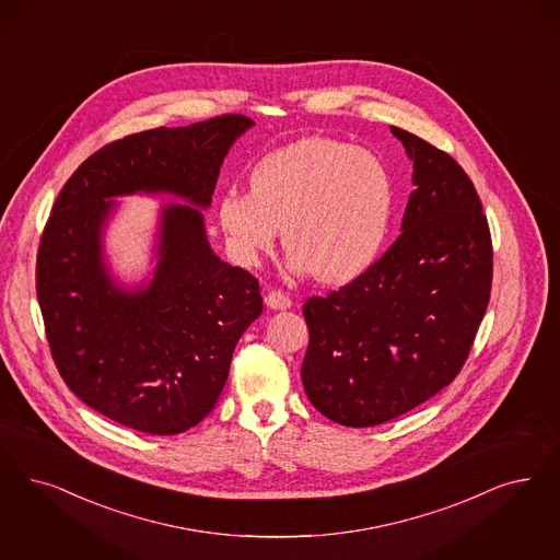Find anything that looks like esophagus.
<instances>
[{"mask_svg":"<svg viewBox=\"0 0 560 560\" xmlns=\"http://www.w3.org/2000/svg\"><path fill=\"white\" fill-rule=\"evenodd\" d=\"M267 306L272 310H288L291 308V300L283 293V291L272 290L267 293L265 298Z\"/></svg>","mask_w":560,"mask_h":560,"instance_id":"obj_1","label":"esophagus"}]
</instances>
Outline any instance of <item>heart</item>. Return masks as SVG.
I'll list each match as a JSON object with an SVG mask.
<instances>
[{
    "label": "heart",
    "mask_w": 560,
    "mask_h": 560,
    "mask_svg": "<svg viewBox=\"0 0 560 560\" xmlns=\"http://www.w3.org/2000/svg\"><path fill=\"white\" fill-rule=\"evenodd\" d=\"M393 217L385 161L364 147L308 136L265 154L250 192L219 200V223L235 258L254 265L283 228L293 272L348 283L376 260Z\"/></svg>",
    "instance_id": "heart-1"
}]
</instances>
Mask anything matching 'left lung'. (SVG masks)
I'll use <instances>...</instances> for the list:
<instances>
[{
    "label": "left lung",
    "instance_id": "8db88e82",
    "mask_svg": "<svg viewBox=\"0 0 560 560\" xmlns=\"http://www.w3.org/2000/svg\"><path fill=\"white\" fill-rule=\"evenodd\" d=\"M390 132L413 163L401 235L346 288L304 304V390L351 428L385 424L453 383L492 285V242L471 179L422 138Z\"/></svg>",
    "mask_w": 560,
    "mask_h": 560
}]
</instances>
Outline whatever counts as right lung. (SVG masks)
<instances>
[{
	"instance_id": "right-lung-1",
	"label": "right lung",
	"mask_w": 560,
	"mask_h": 560,
	"mask_svg": "<svg viewBox=\"0 0 560 560\" xmlns=\"http://www.w3.org/2000/svg\"><path fill=\"white\" fill-rule=\"evenodd\" d=\"M254 126L219 116L126 136L91 154L61 188L40 235L37 298L61 378L98 413L147 434H179L217 404L233 349L262 312L258 281L223 262L205 214L223 159ZM167 192L152 277L121 287L102 233L119 195Z\"/></svg>"
}]
</instances>
